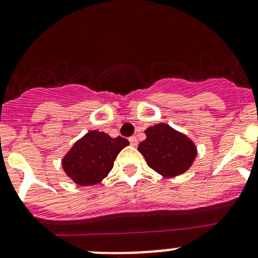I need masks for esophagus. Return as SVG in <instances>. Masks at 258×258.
Returning a JSON list of instances; mask_svg holds the SVG:
<instances>
[{
	"label": "esophagus",
	"mask_w": 258,
	"mask_h": 258,
	"mask_svg": "<svg viewBox=\"0 0 258 258\" xmlns=\"http://www.w3.org/2000/svg\"><path fill=\"white\" fill-rule=\"evenodd\" d=\"M128 141H130V144H131L132 146H137V144H139V141H137V139H136V137H135V136L130 137Z\"/></svg>",
	"instance_id": "1"
}]
</instances>
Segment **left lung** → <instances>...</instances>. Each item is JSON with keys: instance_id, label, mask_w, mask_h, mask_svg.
<instances>
[{"instance_id": "1", "label": "left lung", "mask_w": 258, "mask_h": 258, "mask_svg": "<svg viewBox=\"0 0 258 258\" xmlns=\"http://www.w3.org/2000/svg\"><path fill=\"white\" fill-rule=\"evenodd\" d=\"M146 140L139 145L147 165L165 177L186 172L197 155L196 146L181 132L166 123H157L145 131Z\"/></svg>"}]
</instances>
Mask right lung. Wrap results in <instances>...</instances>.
I'll use <instances>...</instances> for the list:
<instances>
[{"mask_svg": "<svg viewBox=\"0 0 258 258\" xmlns=\"http://www.w3.org/2000/svg\"><path fill=\"white\" fill-rule=\"evenodd\" d=\"M130 142L105 132L90 131L80 139L62 160L64 172L80 186L97 184L113 167L117 155Z\"/></svg>", "mask_w": 258, "mask_h": 258, "instance_id": "obj_1", "label": "right lung"}]
</instances>
